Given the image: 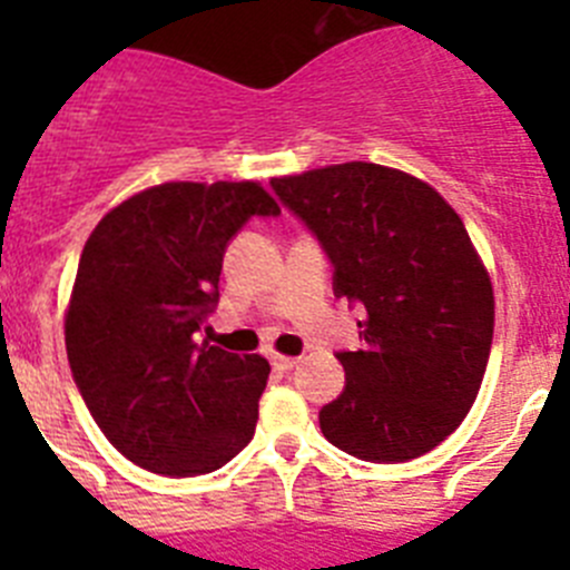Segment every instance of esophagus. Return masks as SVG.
<instances>
[{
	"label": "esophagus",
	"instance_id": "34e87169",
	"mask_svg": "<svg viewBox=\"0 0 570 570\" xmlns=\"http://www.w3.org/2000/svg\"><path fill=\"white\" fill-rule=\"evenodd\" d=\"M296 356H282V354H271V365L276 367V371H291V367L296 365Z\"/></svg>",
	"mask_w": 570,
	"mask_h": 570
}]
</instances>
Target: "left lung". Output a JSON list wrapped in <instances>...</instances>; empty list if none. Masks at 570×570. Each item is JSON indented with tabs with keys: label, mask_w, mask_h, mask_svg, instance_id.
Instances as JSON below:
<instances>
[{
	"label": "left lung",
	"mask_w": 570,
	"mask_h": 570,
	"mask_svg": "<svg viewBox=\"0 0 570 570\" xmlns=\"http://www.w3.org/2000/svg\"><path fill=\"white\" fill-rule=\"evenodd\" d=\"M320 236L334 294L362 302L345 391L320 411L325 440L367 462H407L460 428L493 340V285L460 214L405 170L342 163L271 179Z\"/></svg>",
	"instance_id": "left-lung-1"
}]
</instances>
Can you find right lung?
<instances>
[{
	"label": "right lung",
	"mask_w": 570,
	"mask_h": 570,
	"mask_svg": "<svg viewBox=\"0 0 570 570\" xmlns=\"http://www.w3.org/2000/svg\"><path fill=\"white\" fill-rule=\"evenodd\" d=\"M279 205L259 183H163L90 230L65 311L79 394L110 445L163 476L210 473L254 436L271 365L194 340L228 239Z\"/></svg>",
	"instance_id": "1"
}]
</instances>
